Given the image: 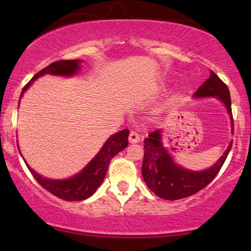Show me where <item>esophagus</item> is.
I'll list each match as a JSON object with an SVG mask.
<instances>
[{"instance_id": "1", "label": "esophagus", "mask_w": 251, "mask_h": 251, "mask_svg": "<svg viewBox=\"0 0 251 251\" xmlns=\"http://www.w3.org/2000/svg\"><path fill=\"white\" fill-rule=\"evenodd\" d=\"M129 142L131 144H135V143H138L140 142V137L137 132L135 131H131L129 133Z\"/></svg>"}]
</instances>
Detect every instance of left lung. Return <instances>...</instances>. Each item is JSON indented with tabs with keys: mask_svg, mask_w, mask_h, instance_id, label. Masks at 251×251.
<instances>
[{
	"mask_svg": "<svg viewBox=\"0 0 251 251\" xmlns=\"http://www.w3.org/2000/svg\"><path fill=\"white\" fill-rule=\"evenodd\" d=\"M194 97L218 98L227 109L233 130L234 126H233L231 96L228 88L214 72H210L208 80L195 91ZM161 139H162L161 130L157 129L151 132L149 137L144 140L145 152H144L142 175L150 190L164 200H179L191 197L207 186L217 176L233 144V142L229 143L221 159L209 169L192 171L181 168L174 162L173 156L164 149Z\"/></svg>",
	"mask_w": 251,
	"mask_h": 251,
	"instance_id": "8db88e82",
	"label": "left lung"
}]
</instances>
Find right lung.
I'll use <instances>...</instances> for the list:
<instances>
[{"label": "right lung", "mask_w": 251, "mask_h": 251, "mask_svg": "<svg viewBox=\"0 0 251 251\" xmlns=\"http://www.w3.org/2000/svg\"><path fill=\"white\" fill-rule=\"evenodd\" d=\"M81 60H59L50 64L49 66L44 67L42 71L35 74L28 83L24 87L22 95H24L30 84L36 80L37 77L42 76L44 74L52 75H61V76H72L76 74L80 70ZM128 136L129 130L123 129L121 131L114 133L109 137L107 142L104 144L101 150L99 151L97 155L92 159L88 166L83 170L80 171L74 177L68 178V179H49L40 176L35 173L28 164V169L33 177L35 178L41 186L46 188L51 194L56 195L57 198L63 199L65 201H82L85 199L90 198L95 193L96 190L100 186L102 180L107 173L108 164L111 162L112 157H114L119 152L125 150L128 146Z\"/></svg>", "instance_id": "right-lung-1"}]
</instances>
